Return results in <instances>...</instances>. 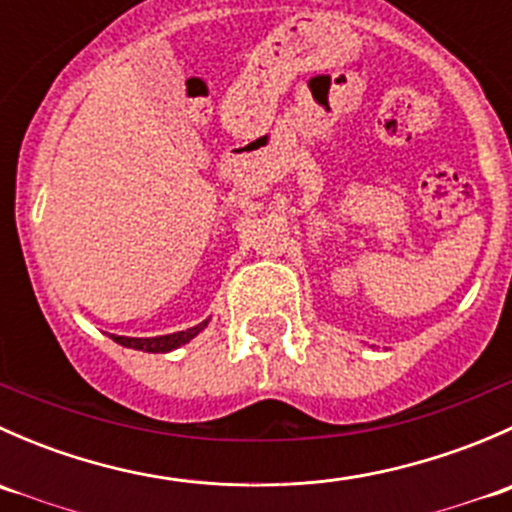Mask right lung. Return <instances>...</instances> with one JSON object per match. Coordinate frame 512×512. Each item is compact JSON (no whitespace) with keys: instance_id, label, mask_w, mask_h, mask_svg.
<instances>
[{"instance_id":"obj_1","label":"right lung","mask_w":512,"mask_h":512,"mask_svg":"<svg viewBox=\"0 0 512 512\" xmlns=\"http://www.w3.org/2000/svg\"><path fill=\"white\" fill-rule=\"evenodd\" d=\"M210 319H203L200 324L195 327L185 329V332H173V334H160V337H118V334H108L116 344L128 349H138V352H148V354H165V352H173V349L183 347L188 344L190 339L198 337L205 327H208Z\"/></svg>"}]
</instances>
